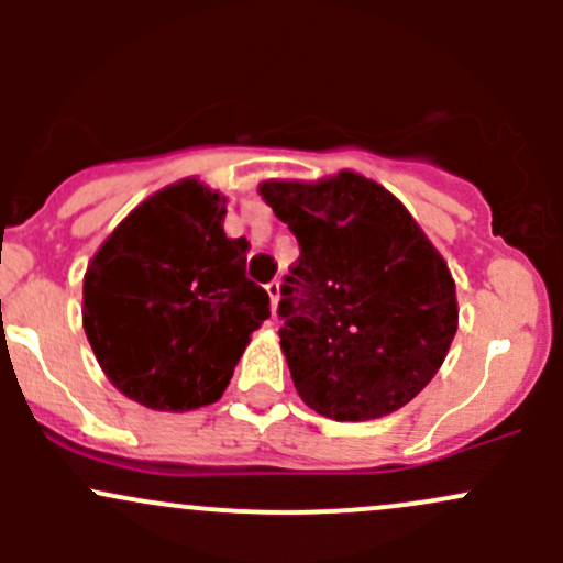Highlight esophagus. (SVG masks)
Listing matches in <instances>:
<instances>
[{
    "label": "esophagus",
    "instance_id": "1",
    "mask_svg": "<svg viewBox=\"0 0 563 563\" xmlns=\"http://www.w3.org/2000/svg\"><path fill=\"white\" fill-rule=\"evenodd\" d=\"M266 294H269V302H272V316L277 313V302H280V283L272 280L266 283Z\"/></svg>",
    "mask_w": 563,
    "mask_h": 563
}]
</instances>
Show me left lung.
I'll list each match as a JSON object with an SVG mask.
<instances>
[{"instance_id": "obj_1", "label": "left lung", "mask_w": 563, "mask_h": 563, "mask_svg": "<svg viewBox=\"0 0 563 563\" xmlns=\"http://www.w3.org/2000/svg\"><path fill=\"white\" fill-rule=\"evenodd\" d=\"M299 242L280 286V349L321 417L367 422L406 406L439 373L457 332L446 261L378 181L340 172L258 187Z\"/></svg>"}]
</instances>
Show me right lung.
Listing matches in <instances>:
<instances>
[{"mask_svg": "<svg viewBox=\"0 0 563 563\" xmlns=\"http://www.w3.org/2000/svg\"><path fill=\"white\" fill-rule=\"evenodd\" d=\"M198 179L163 187L100 245L84 275V332L124 397L155 411L220 400L269 294L245 277V236Z\"/></svg>", "mask_w": 563, "mask_h": 563, "instance_id": "right-lung-1", "label": "right lung"}]
</instances>
